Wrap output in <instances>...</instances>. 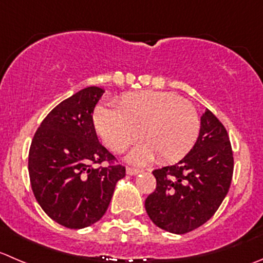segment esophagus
<instances>
[{"instance_id": "esophagus-1", "label": "esophagus", "mask_w": 263, "mask_h": 263, "mask_svg": "<svg viewBox=\"0 0 263 263\" xmlns=\"http://www.w3.org/2000/svg\"><path fill=\"white\" fill-rule=\"evenodd\" d=\"M140 172H142V171L139 170V168L128 167L126 170V173H127V175H129V176H135V175H137V173H140Z\"/></svg>"}]
</instances>
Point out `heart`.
I'll list each match as a JSON object with an SVG mask.
<instances>
[{
  "instance_id": "obj_1",
  "label": "heart",
  "mask_w": 263,
  "mask_h": 263,
  "mask_svg": "<svg viewBox=\"0 0 263 263\" xmlns=\"http://www.w3.org/2000/svg\"><path fill=\"white\" fill-rule=\"evenodd\" d=\"M116 109L96 106L93 127L104 144L122 153L136 140L140 142L127 159L135 164L152 162L155 154L163 162L185 157L195 145L200 118L195 106L168 91H140L126 93L114 103Z\"/></svg>"
}]
</instances>
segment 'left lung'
Wrapping results in <instances>:
<instances>
[{"label": "left lung", "instance_id": "8db88e82", "mask_svg": "<svg viewBox=\"0 0 263 263\" xmlns=\"http://www.w3.org/2000/svg\"><path fill=\"white\" fill-rule=\"evenodd\" d=\"M234 157L229 135L205 109L193 149L173 165L155 170L157 187L145 200L150 220L172 234H186L207 222L230 189Z\"/></svg>", "mask_w": 263, "mask_h": 263}]
</instances>
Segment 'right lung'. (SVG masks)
Wrapping results in <instances>:
<instances>
[{
	"label": "right lung",
	"instance_id": "add662e5",
	"mask_svg": "<svg viewBox=\"0 0 263 263\" xmlns=\"http://www.w3.org/2000/svg\"><path fill=\"white\" fill-rule=\"evenodd\" d=\"M105 91L86 87L47 114L32 140L28 158L30 185L38 204L55 222L83 229L98 222L109 207L123 165L92 167L113 162L99 142L92 122Z\"/></svg>",
	"mask_w": 263,
	"mask_h": 263
}]
</instances>
